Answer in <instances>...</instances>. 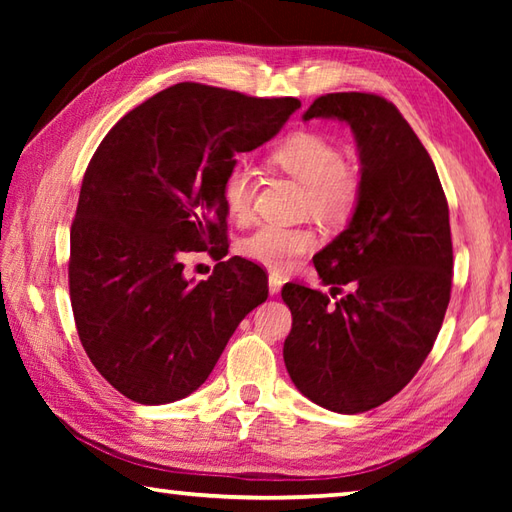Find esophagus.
Segmentation results:
<instances>
[{"instance_id": "34e87169", "label": "esophagus", "mask_w": 512, "mask_h": 512, "mask_svg": "<svg viewBox=\"0 0 512 512\" xmlns=\"http://www.w3.org/2000/svg\"><path fill=\"white\" fill-rule=\"evenodd\" d=\"M281 284H284V281H281V277L270 275V277H268V292H270V295H279V292H281Z\"/></svg>"}]
</instances>
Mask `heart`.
Masks as SVG:
<instances>
[{
    "mask_svg": "<svg viewBox=\"0 0 512 512\" xmlns=\"http://www.w3.org/2000/svg\"><path fill=\"white\" fill-rule=\"evenodd\" d=\"M273 165L303 187V211L323 224L350 220L361 195V182L345 165L343 151L332 140L314 132H297L273 151ZM255 171L246 160H235L222 180V200L235 220H246L253 211ZM317 244L308 226L259 224L239 244L242 255L275 273L292 270Z\"/></svg>",
    "mask_w": 512,
    "mask_h": 512,
    "instance_id": "b5f03b06",
    "label": "heart"
}]
</instances>
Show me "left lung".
<instances>
[{"label": "left lung", "instance_id": "obj_1", "mask_svg": "<svg viewBox=\"0 0 512 512\" xmlns=\"http://www.w3.org/2000/svg\"><path fill=\"white\" fill-rule=\"evenodd\" d=\"M312 118L350 125L361 158L352 220L312 259L325 286L352 290L332 306L321 290L284 286V361L312 402L363 413L394 398L436 343L451 299L449 204L427 149L383 96L325 94Z\"/></svg>", "mask_w": 512, "mask_h": 512}]
</instances>
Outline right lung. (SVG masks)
Masks as SVG:
<instances>
[{"instance_id":"1","label":"right lung","mask_w":512,"mask_h":512,"mask_svg":"<svg viewBox=\"0 0 512 512\" xmlns=\"http://www.w3.org/2000/svg\"><path fill=\"white\" fill-rule=\"evenodd\" d=\"M299 107L290 96L178 83L125 114L94 151L70 231V301L85 354L129 400L193 394L266 301L268 277L248 259L191 284L182 257L226 255V171Z\"/></svg>"}]
</instances>
